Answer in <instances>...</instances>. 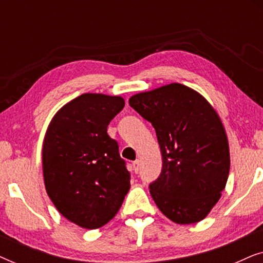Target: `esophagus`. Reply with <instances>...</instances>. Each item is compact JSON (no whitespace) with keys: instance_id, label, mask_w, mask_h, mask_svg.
<instances>
[{"instance_id":"obj_1","label":"esophagus","mask_w":263,"mask_h":263,"mask_svg":"<svg viewBox=\"0 0 263 263\" xmlns=\"http://www.w3.org/2000/svg\"><path fill=\"white\" fill-rule=\"evenodd\" d=\"M133 170H134L135 174H138L140 170V160L136 159L135 161H133Z\"/></svg>"}]
</instances>
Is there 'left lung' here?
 Here are the masks:
<instances>
[{
    "label": "left lung",
    "instance_id": "left-lung-1",
    "mask_svg": "<svg viewBox=\"0 0 263 263\" xmlns=\"http://www.w3.org/2000/svg\"><path fill=\"white\" fill-rule=\"evenodd\" d=\"M129 105L157 133L163 167L149 192L158 208L177 224L202 220L220 199L230 171L228 138L218 114L181 84L139 93Z\"/></svg>",
    "mask_w": 263,
    "mask_h": 263
}]
</instances>
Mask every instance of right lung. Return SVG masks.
I'll return each mask as SVG.
<instances>
[{"label": "right lung", "instance_id": "right-lung-1", "mask_svg": "<svg viewBox=\"0 0 263 263\" xmlns=\"http://www.w3.org/2000/svg\"><path fill=\"white\" fill-rule=\"evenodd\" d=\"M122 97L85 93L52 118L43 143L46 193L68 220L98 229L112 219L130 188V174L107 135Z\"/></svg>", "mask_w": 263, "mask_h": 263}]
</instances>
